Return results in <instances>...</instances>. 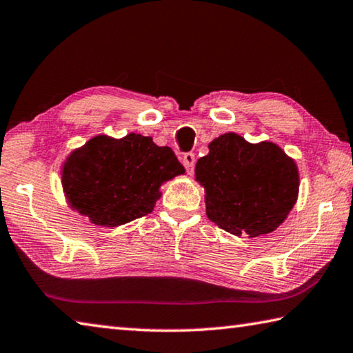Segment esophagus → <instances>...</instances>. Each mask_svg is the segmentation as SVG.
Listing matches in <instances>:
<instances>
[{"label":"esophagus","instance_id":"34e87169","mask_svg":"<svg viewBox=\"0 0 353 353\" xmlns=\"http://www.w3.org/2000/svg\"><path fill=\"white\" fill-rule=\"evenodd\" d=\"M182 163L185 166V170L188 171V174H191L194 170V163H196V157L193 152H185L183 157H182Z\"/></svg>","mask_w":353,"mask_h":353}]
</instances>
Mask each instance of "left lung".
I'll return each instance as SVG.
<instances>
[{
    "label": "left lung",
    "mask_w": 353,
    "mask_h": 353,
    "mask_svg": "<svg viewBox=\"0 0 353 353\" xmlns=\"http://www.w3.org/2000/svg\"><path fill=\"white\" fill-rule=\"evenodd\" d=\"M197 160L196 181L205 190L211 222L248 238L265 234L285 221L298 197L294 160L276 143H248L239 134H222Z\"/></svg>",
    "instance_id": "left-lung-1"
}]
</instances>
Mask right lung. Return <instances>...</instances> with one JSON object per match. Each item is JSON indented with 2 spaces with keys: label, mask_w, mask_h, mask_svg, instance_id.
<instances>
[{
  "label": "right lung",
  "mask_w": 353,
  "mask_h": 353,
  "mask_svg": "<svg viewBox=\"0 0 353 353\" xmlns=\"http://www.w3.org/2000/svg\"><path fill=\"white\" fill-rule=\"evenodd\" d=\"M185 168L168 146L151 137L95 136L63 163V191L80 214L95 225L117 227L151 213L160 187Z\"/></svg>",
  "instance_id": "right-lung-1"
}]
</instances>
